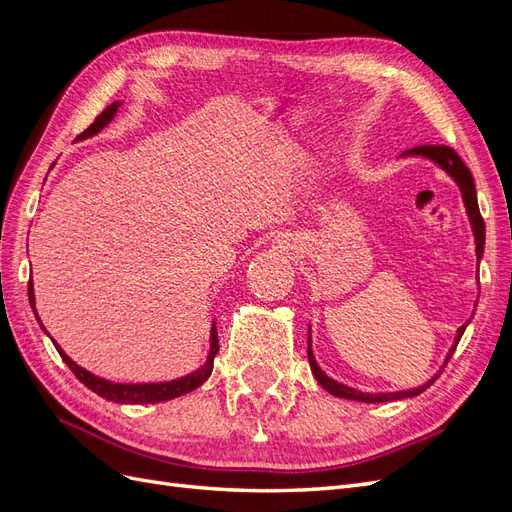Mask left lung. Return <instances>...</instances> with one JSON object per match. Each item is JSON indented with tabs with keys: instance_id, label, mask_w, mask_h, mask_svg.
<instances>
[{
	"instance_id": "obj_1",
	"label": "left lung",
	"mask_w": 512,
	"mask_h": 512,
	"mask_svg": "<svg viewBox=\"0 0 512 512\" xmlns=\"http://www.w3.org/2000/svg\"><path fill=\"white\" fill-rule=\"evenodd\" d=\"M404 156H423V158H429L431 162H436L440 168H444L448 175H451L455 179V183L459 185L461 190V196H463V203H466V211H468V218H470V224H472V230H474V241H476V258L480 260L483 258V250H485V222H483V215H480L478 211V200H476V188H474V179H472V173L470 168L463 164V160L457 156V151L446 147V145H421V147H414V149H408L404 151ZM472 318V316H470ZM470 322V320H468ZM468 322L463 324V327H459L457 331V337H455V344L451 348V352H448L446 361L442 365V369L446 367V363L451 361V356L459 344V339L463 335V331H466ZM307 359H309V367H312V374L316 376V380L320 382V386L324 391H329L331 395L335 397H344V399H354V401H365V404H380V401H393V399H406V397H414V395H421L425 389H429V386L438 380V376L442 374V369L438 371L436 376H433L431 380H427L423 386H418V389H410V391H399V393H361V391H354L350 389V386L346 384H339L335 380H331L324 371L318 367L316 359H314V352H312V337L307 339Z\"/></svg>"
}]
</instances>
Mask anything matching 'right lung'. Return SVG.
Segmentation results:
<instances>
[{"mask_svg": "<svg viewBox=\"0 0 512 512\" xmlns=\"http://www.w3.org/2000/svg\"><path fill=\"white\" fill-rule=\"evenodd\" d=\"M117 108H119V102H113L111 106H106L104 111L96 117V121L91 123V126L79 138H87V136L98 134L106 126V123L115 117ZM27 297H29V305H32L34 314H36V297H34V284H32V280H29V284H27ZM38 322H40V318H38ZM40 327H42V322H40ZM46 335H49V333H46ZM53 344H55V339H53ZM55 348H57L61 359H64V363L72 369V374L79 378L87 386V389L94 391L96 395H100V397H104L108 401H117V404H158V401L175 399L179 395H185V393L198 389V386L211 376L213 359H215V354H218V350H220V344H218V331H215V322H213V327H211V350H209V356H207V363L203 367H198L196 371H192V374L183 376L179 380L149 382V384H115L111 380L98 378L94 374H89V371L83 369L81 365H76L70 359V356L64 350H61L57 344H55Z\"/></svg>", "mask_w": 512, "mask_h": 512, "instance_id": "add662e5", "label": "right lung"}]
</instances>
